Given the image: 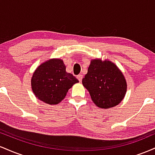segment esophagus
<instances>
[{
    "label": "esophagus",
    "instance_id": "esophagus-1",
    "mask_svg": "<svg viewBox=\"0 0 155 155\" xmlns=\"http://www.w3.org/2000/svg\"><path fill=\"white\" fill-rule=\"evenodd\" d=\"M77 79L80 81V82H81V80H82V79H83V75H82V74H79V75H78L77 76Z\"/></svg>",
    "mask_w": 155,
    "mask_h": 155
}]
</instances>
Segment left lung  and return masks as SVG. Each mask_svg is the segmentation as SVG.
I'll return each mask as SVG.
<instances>
[{
  "label": "left lung",
  "instance_id": "obj_1",
  "mask_svg": "<svg viewBox=\"0 0 155 155\" xmlns=\"http://www.w3.org/2000/svg\"><path fill=\"white\" fill-rule=\"evenodd\" d=\"M82 84L94 104L101 108L116 106L123 100L127 91V83L122 71L109 60H91Z\"/></svg>",
  "mask_w": 155,
  "mask_h": 155
}]
</instances>
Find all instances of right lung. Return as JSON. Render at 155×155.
Wrapping results in <instances>:
<instances>
[{
  "mask_svg": "<svg viewBox=\"0 0 155 155\" xmlns=\"http://www.w3.org/2000/svg\"><path fill=\"white\" fill-rule=\"evenodd\" d=\"M78 79L65 71L60 59H51L35 69L31 79V87L35 97L49 105L63 101L68 90Z\"/></svg>",
  "mask_w": 155,
  "mask_h": 155,
  "instance_id": "1",
  "label": "right lung"
}]
</instances>
